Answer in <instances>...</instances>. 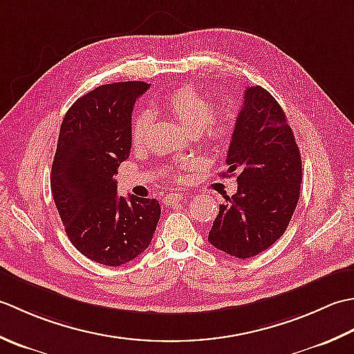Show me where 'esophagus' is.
I'll use <instances>...</instances> for the list:
<instances>
[{
    "label": "esophagus",
    "instance_id": "obj_1",
    "mask_svg": "<svg viewBox=\"0 0 354 354\" xmlns=\"http://www.w3.org/2000/svg\"><path fill=\"white\" fill-rule=\"evenodd\" d=\"M183 198H186L185 194H180V192H172V194H168L167 197H165V203L167 205H174L177 203V201H182Z\"/></svg>",
    "mask_w": 354,
    "mask_h": 354
}]
</instances>
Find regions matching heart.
<instances>
[{"mask_svg":"<svg viewBox=\"0 0 354 354\" xmlns=\"http://www.w3.org/2000/svg\"><path fill=\"white\" fill-rule=\"evenodd\" d=\"M167 110L194 134L203 133L211 147H221L230 139L236 127V106L232 102L221 104L212 110L211 99L191 85H182L172 90L165 99ZM148 114H137L131 124V143L143 145L149 127Z\"/></svg>","mask_w":354,"mask_h":354,"instance_id":"obj_1","label":"heart"}]
</instances>
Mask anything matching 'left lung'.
I'll return each instance as SVG.
<instances>
[{"mask_svg":"<svg viewBox=\"0 0 354 354\" xmlns=\"http://www.w3.org/2000/svg\"><path fill=\"white\" fill-rule=\"evenodd\" d=\"M223 177L236 176L207 240L230 257L250 258L286 232L299 200L302 163L283 108L268 90H244Z\"/></svg>","mask_w":354,"mask_h":354,"instance_id":"8db88e82","label":"left lung"}]
</instances>
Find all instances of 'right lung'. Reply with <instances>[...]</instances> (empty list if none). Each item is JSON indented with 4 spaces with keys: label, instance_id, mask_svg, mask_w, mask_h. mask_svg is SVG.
<instances>
[{
    "label": "right lung",
    "instance_id": "obj_1",
    "mask_svg": "<svg viewBox=\"0 0 354 354\" xmlns=\"http://www.w3.org/2000/svg\"><path fill=\"white\" fill-rule=\"evenodd\" d=\"M147 82L100 85L64 116L50 186L71 244L104 266L133 261L160 218L156 198L118 196L119 165L131 151V113Z\"/></svg>",
    "mask_w": 354,
    "mask_h": 354
}]
</instances>
